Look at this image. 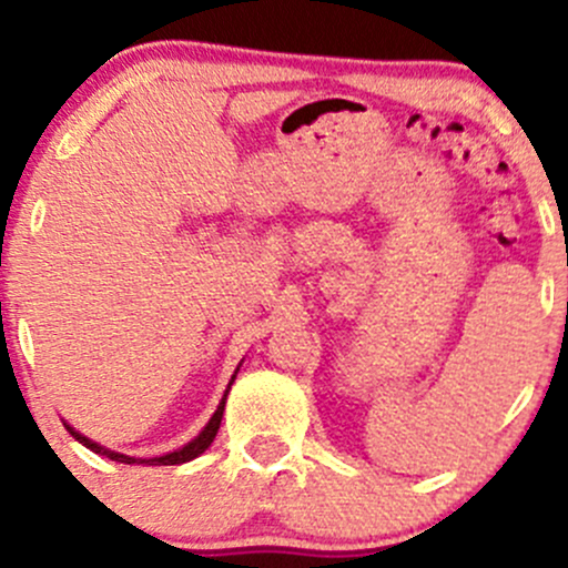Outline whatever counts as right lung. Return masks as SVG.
I'll return each mask as SVG.
<instances>
[{
    "label": "right lung",
    "mask_w": 568,
    "mask_h": 568,
    "mask_svg": "<svg viewBox=\"0 0 568 568\" xmlns=\"http://www.w3.org/2000/svg\"><path fill=\"white\" fill-rule=\"evenodd\" d=\"M242 363H244V359H242ZM242 363H239V368H242ZM239 368L233 371L231 382H227V390H225V395H222L220 406H216V412H214V415H211V420L203 426V432H200L197 437L192 439V443H186V445H183V448H178V450H170V454H164V456H153V459H134V456L118 454V450H109V448H104V445L93 443V439L84 437V434H79L73 426H68V423H65V428H68V432H71L73 439H79V443L84 445V448H90V450H93V454H101V456H106V459L120 462V464H134V462H136V464H153V467H162V464H183V462H192V459H197L200 454H205V450H209V445L214 443L216 432H220L222 412H225L227 393H231V385H233V379H236Z\"/></svg>",
    "instance_id": "obj_1"
}]
</instances>
